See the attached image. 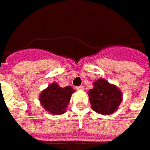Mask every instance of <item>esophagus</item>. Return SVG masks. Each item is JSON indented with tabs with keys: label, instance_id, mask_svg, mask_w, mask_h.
Listing matches in <instances>:
<instances>
[{
	"label": "esophagus",
	"instance_id": "34e87169",
	"mask_svg": "<svg viewBox=\"0 0 150 150\" xmlns=\"http://www.w3.org/2000/svg\"><path fill=\"white\" fill-rule=\"evenodd\" d=\"M76 90H78V91H83V90H84V86H83V85L77 86V87H76Z\"/></svg>",
	"mask_w": 150,
	"mask_h": 150
}]
</instances>
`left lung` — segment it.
I'll return each instance as SVG.
<instances>
[{
	"label": "left lung",
	"mask_w": 150,
	"mask_h": 150,
	"mask_svg": "<svg viewBox=\"0 0 150 150\" xmlns=\"http://www.w3.org/2000/svg\"><path fill=\"white\" fill-rule=\"evenodd\" d=\"M88 95L92 109L102 115L113 114L122 101L121 91L104 79L96 80Z\"/></svg>",
	"instance_id": "1"
}]
</instances>
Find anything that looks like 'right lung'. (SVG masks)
Wrapping results in <instances>:
<instances>
[{"mask_svg":"<svg viewBox=\"0 0 150 150\" xmlns=\"http://www.w3.org/2000/svg\"><path fill=\"white\" fill-rule=\"evenodd\" d=\"M74 91L70 86L62 88L56 83H53L42 91L40 96V101L45 110L54 115H60L65 112V108Z\"/></svg>","mask_w":150,"mask_h":150,"instance_id":"add662e5","label":"right lung"}]
</instances>
